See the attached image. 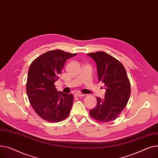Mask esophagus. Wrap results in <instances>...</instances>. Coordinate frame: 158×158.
Here are the masks:
<instances>
[{
    "label": "esophagus",
    "instance_id": "34e87169",
    "mask_svg": "<svg viewBox=\"0 0 158 158\" xmlns=\"http://www.w3.org/2000/svg\"><path fill=\"white\" fill-rule=\"evenodd\" d=\"M75 97H78V98H81V97L85 96V94H79V93H76V94H75Z\"/></svg>",
    "mask_w": 158,
    "mask_h": 158
}]
</instances>
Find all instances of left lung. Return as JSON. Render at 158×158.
Returning <instances> with one entry per match:
<instances>
[{
  "mask_svg": "<svg viewBox=\"0 0 158 158\" xmlns=\"http://www.w3.org/2000/svg\"><path fill=\"white\" fill-rule=\"evenodd\" d=\"M97 66L99 81L104 83V99L97 98V105L90 115L101 123H108L119 116L131 94V85L123 65L104 52L87 53Z\"/></svg>",
  "mask_w": 158,
  "mask_h": 158,
  "instance_id": "obj_1",
  "label": "left lung"
}]
</instances>
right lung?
<instances>
[{
    "label": "right lung",
    "instance_id": "1",
    "mask_svg": "<svg viewBox=\"0 0 158 158\" xmlns=\"http://www.w3.org/2000/svg\"><path fill=\"white\" fill-rule=\"evenodd\" d=\"M75 55L60 50H51L31 64L26 85L27 96L35 112L46 121L60 122L69 115L73 96L59 92L54 83L59 78L64 63Z\"/></svg>",
    "mask_w": 158,
    "mask_h": 158
}]
</instances>
